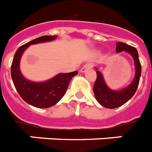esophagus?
Listing matches in <instances>:
<instances>
[{
    "mask_svg": "<svg viewBox=\"0 0 152 152\" xmlns=\"http://www.w3.org/2000/svg\"><path fill=\"white\" fill-rule=\"evenodd\" d=\"M92 66H93V64H85L83 66H82L80 70H81V72L84 73V72H86V70H88V68H91Z\"/></svg>",
    "mask_w": 152,
    "mask_h": 152,
    "instance_id": "obj_1",
    "label": "esophagus"
}]
</instances>
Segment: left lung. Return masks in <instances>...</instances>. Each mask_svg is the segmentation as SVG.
I'll list each match as a JSON object with an SVG mask.
<instances>
[{"label": "left lung", "mask_w": 152, "mask_h": 152, "mask_svg": "<svg viewBox=\"0 0 152 152\" xmlns=\"http://www.w3.org/2000/svg\"><path fill=\"white\" fill-rule=\"evenodd\" d=\"M123 51L133 56L135 64V77L129 86L121 90H112L107 87L101 73L99 70H96L97 77L93 86V92L98 103L107 108H116L126 104L135 94L139 85L140 77L141 75V65L137 50L136 48L127 44L117 42L116 52L121 53Z\"/></svg>", "instance_id": "left-lung-1"}]
</instances>
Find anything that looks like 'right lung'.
<instances>
[{"instance_id":"add662e5","label":"right lung","mask_w":152,"mask_h":152,"mask_svg":"<svg viewBox=\"0 0 152 152\" xmlns=\"http://www.w3.org/2000/svg\"><path fill=\"white\" fill-rule=\"evenodd\" d=\"M56 38V36H42L20 46L15 54L11 66L12 82L19 96L27 104L38 108H47L57 104L66 93L71 78L77 75V70L62 73L46 82H34L26 79L21 74L19 62L24 51L30 45L50 42Z\"/></svg>"}]
</instances>
